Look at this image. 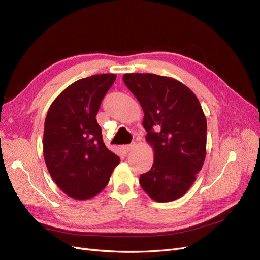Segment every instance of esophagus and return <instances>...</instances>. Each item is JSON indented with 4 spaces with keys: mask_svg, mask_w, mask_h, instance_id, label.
<instances>
[{
    "mask_svg": "<svg viewBox=\"0 0 260 260\" xmlns=\"http://www.w3.org/2000/svg\"><path fill=\"white\" fill-rule=\"evenodd\" d=\"M134 146H136V145H134V144H129V145H123L121 148H122V150L124 151V153H129V151H131L133 148H134Z\"/></svg>",
    "mask_w": 260,
    "mask_h": 260,
    "instance_id": "obj_1",
    "label": "esophagus"
}]
</instances>
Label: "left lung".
Listing matches in <instances>:
<instances>
[{
  "mask_svg": "<svg viewBox=\"0 0 260 260\" xmlns=\"http://www.w3.org/2000/svg\"><path fill=\"white\" fill-rule=\"evenodd\" d=\"M123 82L140 102L154 149V164L141 174V187L157 202L184 196L202 169L207 155V119L198 98L189 88L168 76L124 74Z\"/></svg>",
  "mask_w": 260,
  "mask_h": 260,
  "instance_id": "left-lung-1",
  "label": "left lung"
}]
</instances>
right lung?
<instances>
[{"mask_svg": "<svg viewBox=\"0 0 260 260\" xmlns=\"http://www.w3.org/2000/svg\"><path fill=\"white\" fill-rule=\"evenodd\" d=\"M115 79V74H98L76 80L53 100L45 119L43 153L48 172L75 200L101 192L120 162L105 146L95 118Z\"/></svg>", "mask_w": 260, "mask_h": 260, "instance_id": "right-lung-1", "label": "right lung"}]
</instances>
